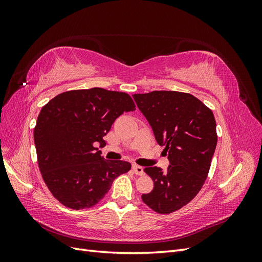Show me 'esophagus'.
Here are the masks:
<instances>
[{
	"instance_id": "1",
	"label": "esophagus",
	"mask_w": 262,
	"mask_h": 262,
	"mask_svg": "<svg viewBox=\"0 0 262 262\" xmlns=\"http://www.w3.org/2000/svg\"><path fill=\"white\" fill-rule=\"evenodd\" d=\"M132 170L133 172L136 173V175H143L144 173V170H143V167H141V166L139 165H132Z\"/></svg>"
}]
</instances>
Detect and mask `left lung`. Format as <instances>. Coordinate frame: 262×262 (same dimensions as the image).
<instances>
[{"instance_id": "left-lung-1", "label": "left lung", "mask_w": 262, "mask_h": 262, "mask_svg": "<svg viewBox=\"0 0 262 262\" xmlns=\"http://www.w3.org/2000/svg\"><path fill=\"white\" fill-rule=\"evenodd\" d=\"M133 98L169 161L166 170L157 166L144 169L154 188L142 200L157 213L175 212L193 199L208 177L217 143L215 119L187 93L154 91Z\"/></svg>"}]
</instances>
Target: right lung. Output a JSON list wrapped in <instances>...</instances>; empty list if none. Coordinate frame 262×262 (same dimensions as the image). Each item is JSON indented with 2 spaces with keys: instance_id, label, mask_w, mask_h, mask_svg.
Masks as SVG:
<instances>
[{
  "instance_id": "right-lung-1",
  "label": "right lung",
  "mask_w": 262,
  "mask_h": 262,
  "mask_svg": "<svg viewBox=\"0 0 262 262\" xmlns=\"http://www.w3.org/2000/svg\"><path fill=\"white\" fill-rule=\"evenodd\" d=\"M128 94L104 89L62 93L42 107L34 140L39 169L53 196L80 210L98 203L131 164L105 160L98 143L116 119L134 110Z\"/></svg>"
}]
</instances>
